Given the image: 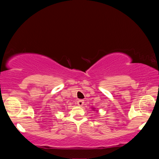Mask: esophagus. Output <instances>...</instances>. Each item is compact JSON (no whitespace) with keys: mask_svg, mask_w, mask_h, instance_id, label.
I'll return each instance as SVG.
<instances>
[{"mask_svg":"<svg viewBox=\"0 0 159 159\" xmlns=\"http://www.w3.org/2000/svg\"><path fill=\"white\" fill-rule=\"evenodd\" d=\"M83 104H84V101H83V99H79V100L77 101V104L79 107H82L83 105Z\"/></svg>","mask_w":159,"mask_h":159,"instance_id":"esophagus-1","label":"esophagus"}]
</instances>
